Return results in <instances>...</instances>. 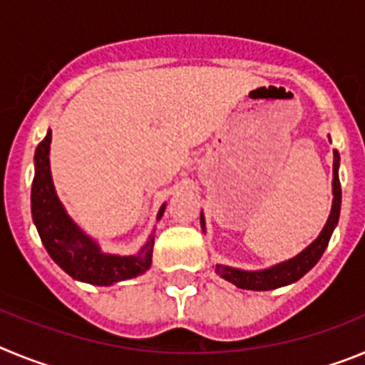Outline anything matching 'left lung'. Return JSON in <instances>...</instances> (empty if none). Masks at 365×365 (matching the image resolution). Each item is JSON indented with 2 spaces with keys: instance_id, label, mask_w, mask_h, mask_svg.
<instances>
[{
  "instance_id": "left-lung-1",
  "label": "left lung",
  "mask_w": 365,
  "mask_h": 365,
  "mask_svg": "<svg viewBox=\"0 0 365 365\" xmlns=\"http://www.w3.org/2000/svg\"><path fill=\"white\" fill-rule=\"evenodd\" d=\"M331 140V138H329ZM334 153L333 163V206H331V214H329L327 222H325L324 230L320 235L309 245L305 250L298 254L296 257L289 261H283L278 265L270 267L265 270H241L232 269L227 265H215V272L221 276L222 279L234 283L240 289H247V291H272L278 287L291 285V283L298 282L302 276L309 272L312 267L320 261L322 254L327 248L329 240L333 235V230L336 228L338 219H340V206H341V188H340V177H338V168H340V155L336 150ZM201 228L205 230V215L201 212Z\"/></svg>"
}]
</instances>
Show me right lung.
I'll list each match as a JSON object with an SVG mask.
<instances>
[{
	"mask_svg": "<svg viewBox=\"0 0 365 365\" xmlns=\"http://www.w3.org/2000/svg\"><path fill=\"white\" fill-rule=\"evenodd\" d=\"M51 131L38 144L34 153V179L31 190L32 221L36 225L45 250L60 269L71 278L91 285H113L124 279L137 278L146 272L153 256V235L137 256L104 254L86 232L67 215L56 195L49 164ZM166 205L160 206L157 219L163 217Z\"/></svg>",
	"mask_w": 365,
	"mask_h": 365,
	"instance_id": "1",
	"label": "right lung"
}]
</instances>
